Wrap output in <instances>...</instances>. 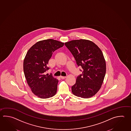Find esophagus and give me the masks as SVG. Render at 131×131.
<instances>
[{"mask_svg":"<svg viewBox=\"0 0 131 131\" xmlns=\"http://www.w3.org/2000/svg\"><path fill=\"white\" fill-rule=\"evenodd\" d=\"M60 78H61V79H65V78H66V77H62V76H61V77H60Z\"/></svg>","mask_w":131,"mask_h":131,"instance_id":"1","label":"esophagus"}]
</instances>
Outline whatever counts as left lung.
<instances>
[{
	"mask_svg": "<svg viewBox=\"0 0 131 131\" xmlns=\"http://www.w3.org/2000/svg\"><path fill=\"white\" fill-rule=\"evenodd\" d=\"M65 45L74 57L82 73L77 77L72 86L74 95L89 98L97 93L101 88L106 72V63L101 49L89 40H74Z\"/></svg>",
	"mask_w": 131,
	"mask_h": 131,
	"instance_id": "8db88e82",
	"label": "left lung"
}]
</instances>
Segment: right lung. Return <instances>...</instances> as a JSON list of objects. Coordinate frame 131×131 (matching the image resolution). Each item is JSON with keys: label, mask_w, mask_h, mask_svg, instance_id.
<instances>
[{"label": "right lung", "mask_w": 131, "mask_h": 131, "mask_svg": "<svg viewBox=\"0 0 131 131\" xmlns=\"http://www.w3.org/2000/svg\"><path fill=\"white\" fill-rule=\"evenodd\" d=\"M63 45L64 42L56 40H43L28 50L23 63L25 77L32 93L39 98L47 99L56 94L58 80L45 72L49 69L47 64L52 53Z\"/></svg>", "instance_id": "obj_1"}]
</instances>
